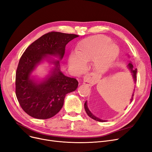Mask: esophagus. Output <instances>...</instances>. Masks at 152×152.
I'll list each match as a JSON object with an SVG mask.
<instances>
[{"label":"esophagus","instance_id":"esophagus-1","mask_svg":"<svg viewBox=\"0 0 152 152\" xmlns=\"http://www.w3.org/2000/svg\"><path fill=\"white\" fill-rule=\"evenodd\" d=\"M83 84L86 85V86H92L93 85V83L91 81L90 79V78L87 76H85L83 78Z\"/></svg>","mask_w":152,"mask_h":152}]
</instances>
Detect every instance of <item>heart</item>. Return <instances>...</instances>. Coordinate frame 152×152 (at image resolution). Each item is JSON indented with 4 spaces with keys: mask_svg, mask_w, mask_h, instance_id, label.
Here are the masks:
<instances>
[{
    "mask_svg": "<svg viewBox=\"0 0 152 152\" xmlns=\"http://www.w3.org/2000/svg\"><path fill=\"white\" fill-rule=\"evenodd\" d=\"M119 53L118 47L106 36L97 35L81 40L76 47V53L70 54L68 63L76 72H81L84 63L92 60V69L99 72L107 70Z\"/></svg>",
    "mask_w": 152,
    "mask_h": 152,
    "instance_id": "obj_1",
    "label": "heart"
}]
</instances>
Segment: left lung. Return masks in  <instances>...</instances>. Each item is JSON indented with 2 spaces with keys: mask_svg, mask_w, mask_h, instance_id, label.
<instances>
[{
  "mask_svg": "<svg viewBox=\"0 0 152 152\" xmlns=\"http://www.w3.org/2000/svg\"><path fill=\"white\" fill-rule=\"evenodd\" d=\"M128 56L129 57V56L128 55ZM127 69H129L130 73L131 74V75H132V77L133 78V83H134V84L136 83V81H137V69H134L133 68V64H132V62L130 61L129 63L128 64V65H127ZM135 85H134V88H133V94L132 95V97L130 99V104H131L132 100H133V95H134V91H135ZM84 108H85V110H86V113H87V115H88V116L92 118V119L96 120V121H98V122H106L107 120H102V119H100L99 118H98L97 117L95 116V115L90 112V110H89V108L88 107V105H87V101H86V102H85L84 104Z\"/></svg>",
  "mask_w": 152,
  "mask_h": 152,
  "instance_id": "8db88e82",
  "label": "left lung"
}]
</instances>
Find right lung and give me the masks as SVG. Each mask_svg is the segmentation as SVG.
<instances>
[{
    "label": "right lung",
    "mask_w": 152,
    "mask_h": 152,
    "mask_svg": "<svg viewBox=\"0 0 152 152\" xmlns=\"http://www.w3.org/2000/svg\"><path fill=\"white\" fill-rule=\"evenodd\" d=\"M78 37L51 32L34 42L23 53L16 72L15 94L20 107L30 116L38 119L53 117L62 108L65 95L77 88L78 81L63 74L60 61L66 45ZM44 61L53 65L49 74L40 79L33 76L36 68Z\"/></svg>",
    "instance_id": "obj_1"
}]
</instances>
